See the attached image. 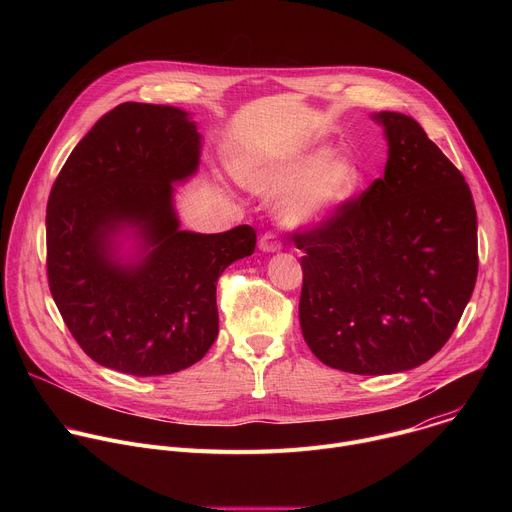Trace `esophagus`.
Segmentation results:
<instances>
[{
	"mask_svg": "<svg viewBox=\"0 0 512 512\" xmlns=\"http://www.w3.org/2000/svg\"><path fill=\"white\" fill-rule=\"evenodd\" d=\"M259 249L265 251V253H275V251L281 249V241H279V237L275 233H265L259 239Z\"/></svg>",
	"mask_w": 512,
	"mask_h": 512,
	"instance_id": "34e87169",
	"label": "esophagus"
}]
</instances>
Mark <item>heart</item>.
<instances>
[{"label":"heart","mask_w":512,"mask_h":512,"mask_svg":"<svg viewBox=\"0 0 512 512\" xmlns=\"http://www.w3.org/2000/svg\"><path fill=\"white\" fill-rule=\"evenodd\" d=\"M237 180L261 196H281L279 221L287 227L316 225L348 202L362 184L352 156L326 145L285 158H249L235 164Z\"/></svg>","instance_id":"1"}]
</instances>
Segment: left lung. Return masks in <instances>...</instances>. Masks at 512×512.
<instances>
[{"label": "left lung", "instance_id": "left-lung-1", "mask_svg": "<svg viewBox=\"0 0 512 512\" xmlns=\"http://www.w3.org/2000/svg\"><path fill=\"white\" fill-rule=\"evenodd\" d=\"M385 176L316 227L302 257L300 326L324 364L354 375L419 367L450 340L478 275V223L460 170L395 111Z\"/></svg>", "mask_w": 512, "mask_h": 512}]
</instances>
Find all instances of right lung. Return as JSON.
Here are the masks:
<instances>
[{"label":"right lung","mask_w":512,"mask_h":512,"mask_svg":"<svg viewBox=\"0 0 512 512\" xmlns=\"http://www.w3.org/2000/svg\"><path fill=\"white\" fill-rule=\"evenodd\" d=\"M198 160L200 133L186 111L123 103L79 141L50 190V294L72 338L101 367L172 375L216 340V281L255 251L257 235L249 225L180 231L172 184L192 176ZM125 228L138 241L131 264L114 247Z\"/></svg>","instance_id":"add662e5"}]
</instances>
